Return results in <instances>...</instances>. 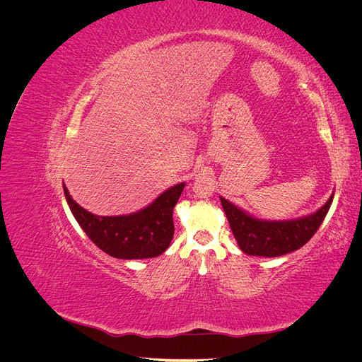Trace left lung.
Wrapping results in <instances>:
<instances>
[{"mask_svg":"<svg viewBox=\"0 0 362 362\" xmlns=\"http://www.w3.org/2000/svg\"><path fill=\"white\" fill-rule=\"evenodd\" d=\"M332 199L334 194H331L320 210L293 221H262L240 210L225 198H221V202L238 247L245 254L281 257L310 242L329 211Z\"/></svg>","mask_w":362,"mask_h":362,"instance_id":"left-lung-1","label":"left lung"}]
</instances>
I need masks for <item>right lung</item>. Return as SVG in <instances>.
<instances>
[{"instance_id":"right-lung-1","label":"right lung","mask_w":362,"mask_h":362,"mask_svg":"<svg viewBox=\"0 0 362 362\" xmlns=\"http://www.w3.org/2000/svg\"><path fill=\"white\" fill-rule=\"evenodd\" d=\"M184 182L163 192L144 210L125 216H96L76 204L63 184L68 205L83 231L105 254L120 259L158 257L173 238V206L184 190Z\"/></svg>"}]
</instances>
